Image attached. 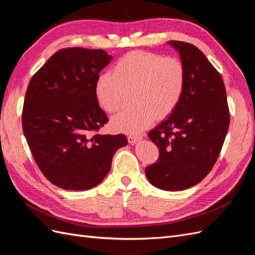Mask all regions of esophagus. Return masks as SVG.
<instances>
[{"label": "esophagus", "instance_id": "34e87169", "mask_svg": "<svg viewBox=\"0 0 255 255\" xmlns=\"http://www.w3.org/2000/svg\"><path fill=\"white\" fill-rule=\"evenodd\" d=\"M140 139H142V135L141 134H137V135L133 134V135H128V142L130 144H134V143H136L138 140H140Z\"/></svg>", "mask_w": 255, "mask_h": 255}]
</instances>
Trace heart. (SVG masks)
Masks as SVG:
<instances>
[{
    "label": "heart",
    "mask_w": 255,
    "mask_h": 255,
    "mask_svg": "<svg viewBox=\"0 0 255 255\" xmlns=\"http://www.w3.org/2000/svg\"><path fill=\"white\" fill-rule=\"evenodd\" d=\"M186 81V68L180 58L132 51L114 65L113 74L98 76L95 91L107 113L126 107L133 92L137 105L114 117L112 126L121 132L135 133L151 126L156 116L161 119L172 114L184 96Z\"/></svg>",
    "instance_id": "heart-1"
}]
</instances>
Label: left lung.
Returning <instances> with one entry per match:
<instances>
[{
	"instance_id": "8db88e82",
	"label": "left lung",
	"mask_w": 255,
	"mask_h": 255,
	"mask_svg": "<svg viewBox=\"0 0 255 255\" xmlns=\"http://www.w3.org/2000/svg\"><path fill=\"white\" fill-rule=\"evenodd\" d=\"M186 68L184 96L169 117L149 132L159 149L156 163L145 168L154 186L183 190L211 172L225 142L230 111L220 73L194 44L171 40Z\"/></svg>"
}]
</instances>
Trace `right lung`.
Segmentation results:
<instances>
[{
    "label": "right lung",
    "mask_w": 255,
    "mask_h": 255,
    "mask_svg": "<svg viewBox=\"0 0 255 255\" xmlns=\"http://www.w3.org/2000/svg\"><path fill=\"white\" fill-rule=\"evenodd\" d=\"M111 55L101 49L66 48L54 53L29 81L22 128L40 171L66 190L97 186L110 172L126 135L98 132L109 122L95 86Z\"/></svg>",
    "instance_id": "add662e5"
}]
</instances>
